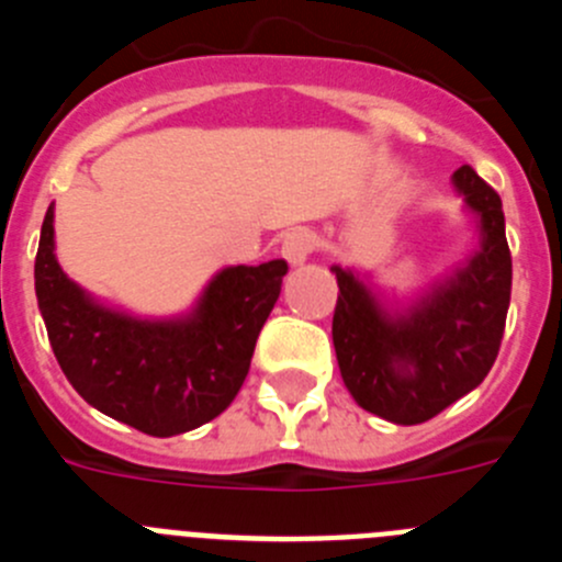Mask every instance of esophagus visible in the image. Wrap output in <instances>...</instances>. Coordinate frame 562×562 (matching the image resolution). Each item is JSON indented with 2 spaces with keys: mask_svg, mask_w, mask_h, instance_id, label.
Listing matches in <instances>:
<instances>
[{
  "mask_svg": "<svg viewBox=\"0 0 562 562\" xmlns=\"http://www.w3.org/2000/svg\"><path fill=\"white\" fill-rule=\"evenodd\" d=\"M315 245H317L315 233L306 231V227H297V231H290L284 238H281V256H284L292 267H301L306 258L312 256Z\"/></svg>",
  "mask_w": 562,
  "mask_h": 562,
  "instance_id": "esophagus-1",
  "label": "esophagus"
}]
</instances>
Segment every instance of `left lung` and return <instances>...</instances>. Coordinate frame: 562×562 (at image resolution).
<instances>
[{"label": "left lung", "mask_w": 562, "mask_h": 562, "mask_svg": "<svg viewBox=\"0 0 562 562\" xmlns=\"http://www.w3.org/2000/svg\"><path fill=\"white\" fill-rule=\"evenodd\" d=\"M475 225V247L414 295H396L371 272L335 265L337 366L362 411L419 425L481 385L504 337L513 256L501 196L470 166L450 177Z\"/></svg>", "instance_id": "obj_1"}]
</instances>
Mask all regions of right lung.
<instances>
[{"label": "right lung", "instance_id": "1", "mask_svg": "<svg viewBox=\"0 0 562 562\" xmlns=\"http://www.w3.org/2000/svg\"><path fill=\"white\" fill-rule=\"evenodd\" d=\"M47 207L36 252V297L58 366L83 400L148 436H177L236 400L270 317L286 261L222 267L180 315L146 317L76 284L56 258Z\"/></svg>", "mask_w": 562, "mask_h": 562}]
</instances>
